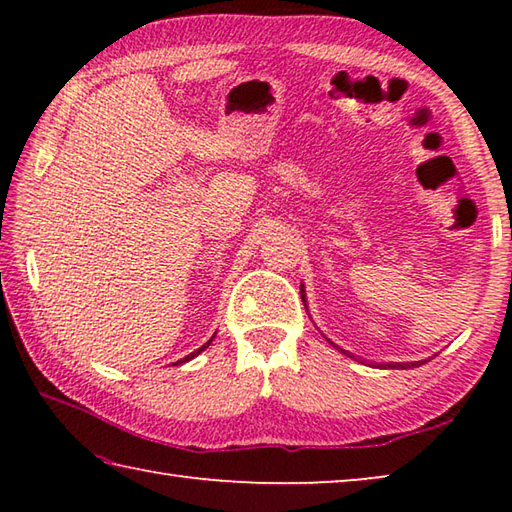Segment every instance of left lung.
Listing matches in <instances>:
<instances>
[{
  "label": "left lung",
  "mask_w": 512,
  "mask_h": 512,
  "mask_svg": "<svg viewBox=\"0 0 512 512\" xmlns=\"http://www.w3.org/2000/svg\"><path fill=\"white\" fill-rule=\"evenodd\" d=\"M302 289V287H300ZM302 302H305V296H302ZM311 318V316H309ZM320 334H323V332H320ZM323 339L329 343V345H332V348H336V350H339V352H343L345 354V357H352V359H357V357H354V354L352 352H348V350H343V348H339V345H336L334 341H329L327 339V336L323 334ZM361 363H368V366H375V368H402V370H406V368H415V366H422V363H427L429 359H422V361H406V363H372V361H363V359H359Z\"/></svg>",
  "instance_id": "obj_1"
}]
</instances>
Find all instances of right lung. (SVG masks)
<instances>
[{"label": "right lung", "instance_id": "1", "mask_svg": "<svg viewBox=\"0 0 512 512\" xmlns=\"http://www.w3.org/2000/svg\"><path fill=\"white\" fill-rule=\"evenodd\" d=\"M214 336H216V332L212 334V339H210V341H207V343H203V345H201V348H198V350H194L192 354H187V357H185V359H180V361H176V363H171V366H180V363H185V361H189V359H194V357H198V354H201V352H203V350L207 348V345H210V343L214 341Z\"/></svg>", "mask_w": 512, "mask_h": 512}]
</instances>
